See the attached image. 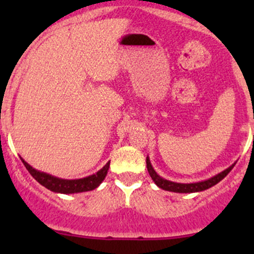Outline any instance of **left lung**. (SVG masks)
<instances>
[{"mask_svg":"<svg viewBox=\"0 0 254 254\" xmlns=\"http://www.w3.org/2000/svg\"><path fill=\"white\" fill-rule=\"evenodd\" d=\"M146 166H147V171H148V173H150L151 178L153 179V182H155V183L157 184L160 188L165 189V190H168V191H176V193H195V191H201V190H205V189L211 188L212 186H215V184L219 183L220 181H222L225 177L229 175L230 171L234 168L235 165H232L231 167H229L227 170L222 171L221 173H219V175L212 177V178L207 179V181L198 182V183H189V184L175 183V182L163 179L162 177H160L157 173L155 172V170H153L152 166H151V162H150V160H148V157L146 158Z\"/></svg>","mask_w":254,"mask_h":254,"instance_id":"obj_1","label":"left lung"}]
</instances>
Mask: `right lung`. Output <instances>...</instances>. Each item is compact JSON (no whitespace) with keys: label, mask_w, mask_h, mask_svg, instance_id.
<instances>
[{"label":"right lung","mask_w":254,"mask_h":254,"mask_svg":"<svg viewBox=\"0 0 254 254\" xmlns=\"http://www.w3.org/2000/svg\"><path fill=\"white\" fill-rule=\"evenodd\" d=\"M109 163H111V161H109V162L107 163L101 171H98L96 175H92L82 179L67 181V179H60V178H56V177L47 175V173L44 172H39V171L30 167L25 161H23V165L25 166L28 172L33 176V178H34L35 181L39 182V183L42 184V186H44L45 188L50 189L51 191H56V193H64V194L81 193V191H88V190H92V189L97 188V187L103 182V179L106 178L107 173H108V170H109Z\"/></svg>","instance_id":"1"}]
</instances>
